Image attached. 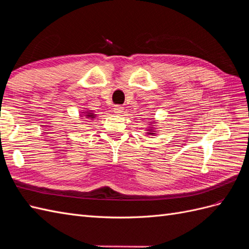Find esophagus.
Segmentation results:
<instances>
[{
	"label": "esophagus",
	"instance_id": "1",
	"mask_svg": "<svg viewBox=\"0 0 249 249\" xmlns=\"http://www.w3.org/2000/svg\"><path fill=\"white\" fill-rule=\"evenodd\" d=\"M113 111L116 112L117 114H119V113H121V112H123V107H121V106H119V105H116V106H114V108H113Z\"/></svg>",
	"mask_w": 249,
	"mask_h": 249
}]
</instances>
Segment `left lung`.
<instances>
[{"instance_id":"obj_1","label":"left lung","mask_w":249,"mask_h":249,"mask_svg":"<svg viewBox=\"0 0 249 249\" xmlns=\"http://www.w3.org/2000/svg\"><path fill=\"white\" fill-rule=\"evenodd\" d=\"M149 131H150V132H148V135H155V133H154V132H152V131H151V129H150V130H149Z\"/></svg>"}]
</instances>
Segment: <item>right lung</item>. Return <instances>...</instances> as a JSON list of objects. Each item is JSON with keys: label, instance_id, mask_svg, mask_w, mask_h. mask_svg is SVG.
I'll list each match as a JSON object with an SVG mask.
<instances>
[{"label": "right lung", "instance_id": "add662e5", "mask_svg": "<svg viewBox=\"0 0 249 249\" xmlns=\"http://www.w3.org/2000/svg\"><path fill=\"white\" fill-rule=\"evenodd\" d=\"M84 116H85L87 119H93V118H94V114L91 113V112H86V114H84Z\"/></svg>", "mask_w": 249, "mask_h": 249}]
</instances>
